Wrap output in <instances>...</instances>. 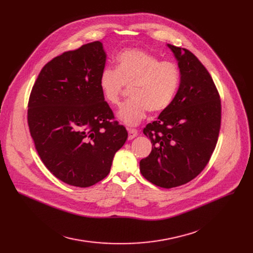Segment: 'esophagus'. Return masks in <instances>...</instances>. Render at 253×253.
I'll list each match as a JSON object with an SVG mask.
<instances>
[{
    "mask_svg": "<svg viewBox=\"0 0 253 253\" xmlns=\"http://www.w3.org/2000/svg\"><path fill=\"white\" fill-rule=\"evenodd\" d=\"M127 130H128V139H133L138 134V131L136 129L127 128Z\"/></svg>",
    "mask_w": 253,
    "mask_h": 253,
    "instance_id": "34e87169",
    "label": "esophagus"
}]
</instances>
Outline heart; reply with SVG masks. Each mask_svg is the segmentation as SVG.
<instances>
[{
    "instance_id": "obj_1",
    "label": "heart",
    "mask_w": 253,
    "mask_h": 253,
    "mask_svg": "<svg viewBox=\"0 0 253 253\" xmlns=\"http://www.w3.org/2000/svg\"><path fill=\"white\" fill-rule=\"evenodd\" d=\"M181 81L179 65L161 60L152 53L129 48L117 56V68L106 66L98 80V86L106 102L117 105L125 86H130L131 98L123 103L118 117L127 125L140 123L148 112L159 114L173 102Z\"/></svg>"
}]
</instances>
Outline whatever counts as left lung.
Segmentation results:
<instances>
[{
    "instance_id": "obj_1",
    "label": "left lung",
    "mask_w": 253,
    "mask_h": 253,
    "mask_svg": "<svg viewBox=\"0 0 253 253\" xmlns=\"http://www.w3.org/2000/svg\"><path fill=\"white\" fill-rule=\"evenodd\" d=\"M168 47L178 60L181 81L173 102L143 128L153 147L139 163L142 176L165 189L201 173L216 147L221 123L219 93L205 66L190 50Z\"/></svg>"
}]
</instances>
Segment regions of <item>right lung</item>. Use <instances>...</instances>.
Here are the masks:
<instances>
[{"mask_svg":"<svg viewBox=\"0 0 253 253\" xmlns=\"http://www.w3.org/2000/svg\"><path fill=\"white\" fill-rule=\"evenodd\" d=\"M105 59L99 41L63 52L44 65L29 99L28 124L40 158L75 187L106 177L128 136L98 86Z\"/></svg>","mask_w":253,"mask_h":253,"instance_id":"1","label":"right lung"}]
</instances>
